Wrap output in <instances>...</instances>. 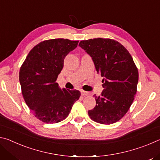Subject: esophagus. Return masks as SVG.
<instances>
[{
	"instance_id": "1",
	"label": "esophagus",
	"mask_w": 160,
	"mask_h": 160,
	"mask_svg": "<svg viewBox=\"0 0 160 160\" xmlns=\"http://www.w3.org/2000/svg\"><path fill=\"white\" fill-rule=\"evenodd\" d=\"M81 94H82V96H88V95H89V94H90V93H89L88 92L81 90Z\"/></svg>"
}]
</instances>
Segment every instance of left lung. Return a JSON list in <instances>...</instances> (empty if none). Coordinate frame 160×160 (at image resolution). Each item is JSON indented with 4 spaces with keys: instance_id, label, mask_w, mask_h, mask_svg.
<instances>
[{
    "instance_id": "1",
    "label": "left lung",
    "mask_w": 160,
    "mask_h": 160,
    "mask_svg": "<svg viewBox=\"0 0 160 160\" xmlns=\"http://www.w3.org/2000/svg\"><path fill=\"white\" fill-rule=\"evenodd\" d=\"M80 47L92 58L98 73L104 78L99 96L94 94L96 106L88 111L92 120L101 124L117 122L128 112L134 100L138 70L128 51L112 39L82 40Z\"/></svg>"
}]
</instances>
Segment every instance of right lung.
I'll use <instances>...</instances> for the list:
<instances>
[{"label":"right lung","mask_w":160,"mask_h":160,"mask_svg":"<svg viewBox=\"0 0 160 160\" xmlns=\"http://www.w3.org/2000/svg\"><path fill=\"white\" fill-rule=\"evenodd\" d=\"M79 41L48 39L29 51L20 69L22 94L35 117L47 123H56L68 116L79 99L78 90L60 89L56 82L67 54Z\"/></svg>","instance_id":"1"}]
</instances>
